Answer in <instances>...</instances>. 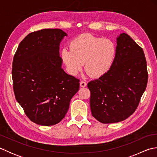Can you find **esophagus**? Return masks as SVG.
Returning <instances> with one entry per match:
<instances>
[{"label": "esophagus", "instance_id": "obj_1", "mask_svg": "<svg viewBox=\"0 0 157 157\" xmlns=\"http://www.w3.org/2000/svg\"><path fill=\"white\" fill-rule=\"evenodd\" d=\"M86 86H87V84H86V82H85L84 81H81L80 82V86H81V87L84 88V87H86Z\"/></svg>", "mask_w": 157, "mask_h": 157}]
</instances>
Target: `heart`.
Here are the masks:
<instances>
[{"label": "heart", "instance_id": "obj_1", "mask_svg": "<svg viewBox=\"0 0 157 157\" xmlns=\"http://www.w3.org/2000/svg\"><path fill=\"white\" fill-rule=\"evenodd\" d=\"M70 48H63L61 58L67 71L75 76L84 66L92 78H98L106 74L113 65L117 55L115 43L109 39L84 34L70 42Z\"/></svg>", "mask_w": 157, "mask_h": 157}]
</instances>
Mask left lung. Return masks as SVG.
<instances>
[{"label": "left lung", "instance_id": "obj_1", "mask_svg": "<svg viewBox=\"0 0 157 157\" xmlns=\"http://www.w3.org/2000/svg\"><path fill=\"white\" fill-rule=\"evenodd\" d=\"M117 55L111 70L90 81L92 115L102 123L122 121L137 109L148 82L142 48L122 33L117 38Z\"/></svg>", "mask_w": 157, "mask_h": 157}]
</instances>
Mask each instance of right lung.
<instances>
[{
	"instance_id": "right-lung-1",
	"label": "right lung",
	"mask_w": 157,
	"mask_h": 157,
	"mask_svg": "<svg viewBox=\"0 0 157 157\" xmlns=\"http://www.w3.org/2000/svg\"><path fill=\"white\" fill-rule=\"evenodd\" d=\"M67 36L61 29L30 33L20 42L13 58L15 98L36 124L49 126L59 123L79 90V79L62 68L59 46Z\"/></svg>"
}]
</instances>
